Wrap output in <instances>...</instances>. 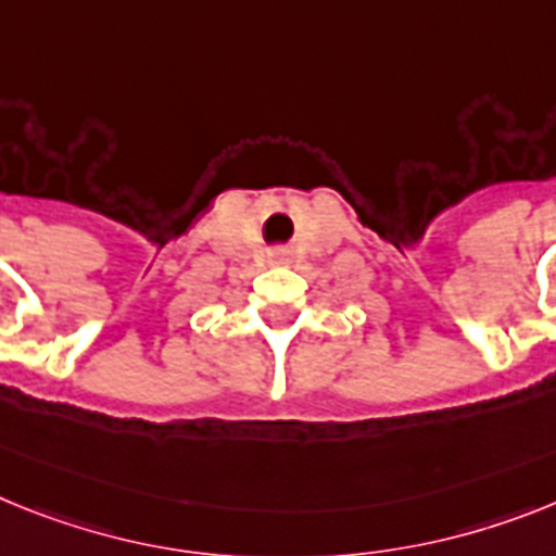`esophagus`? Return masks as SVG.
<instances>
[{
    "instance_id": "esophagus-1",
    "label": "esophagus",
    "mask_w": 556,
    "mask_h": 556,
    "mask_svg": "<svg viewBox=\"0 0 556 556\" xmlns=\"http://www.w3.org/2000/svg\"><path fill=\"white\" fill-rule=\"evenodd\" d=\"M291 251H288V249H270L268 251V263L270 265H288V263H291Z\"/></svg>"
}]
</instances>
